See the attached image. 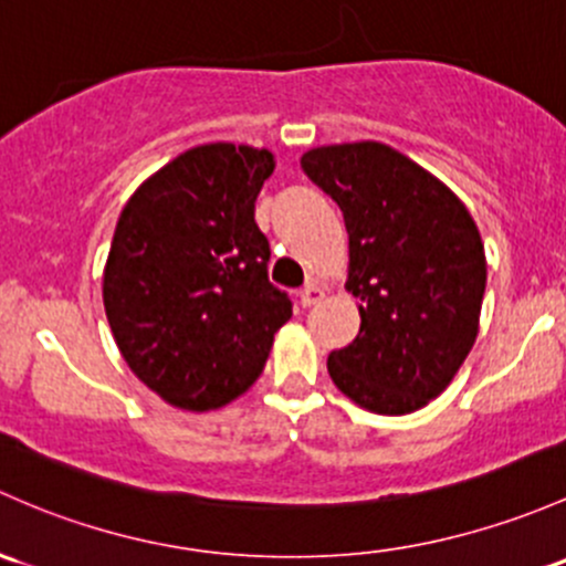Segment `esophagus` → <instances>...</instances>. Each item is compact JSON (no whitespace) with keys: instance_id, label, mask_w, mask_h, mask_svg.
Here are the masks:
<instances>
[{"instance_id":"esophagus-1","label":"esophagus","mask_w":566,"mask_h":566,"mask_svg":"<svg viewBox=\"0 0 566 566\" xmlns=\"http://www.w3.org/2000/svg\"><path fill=\"white\" fill-rule=\"evenodd\" d=\"M325 298V290L323 287H319V284H306V287H303L301 290V303H303V306H317V303L319 301H323Z\"/></svg>"}]
</instances>
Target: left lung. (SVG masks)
<instances>
[{"instance_id":"obj_1","label":"left lung","mask_w":566,"mask_h":566,"mask_svg":"<svg viewBox=\"0 0 566 566\" xmlns=\"http://www.w3.org/2000/svg\"><path fill=\"white\" fill-rule=\"evenodd\" d=\"M303 174L342 208L360 331L328 374L368 412L407 415L450 385L478 338L485 249L467 206L385 143L319 146Z\"/></svg>"}]
</instances>
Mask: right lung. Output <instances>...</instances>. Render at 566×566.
<instances>
[{"mask_svg":"<svg viewBox=\"0 0 566 566\" xmlns=\"http://www.w3.org/2000/svg\"><path fill=\"white\" fill-rule=\"evenodd\" d=\"M273 168L268 148L195 146L146 178L116 222L103 273L113 338L178 409L208 412L252 388L293 317L268 282L271 247L254 222Z\"/></svg>","mask_w":566,"mask_h":566,"instance_id":"obj_1","label":"right lung"}]
</instances>
